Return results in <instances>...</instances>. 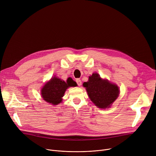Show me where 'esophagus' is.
Returning a JSON list of instances; mask_svg holds the SVG:
<instances>
[{
    "instance_id": "esophagus-1",
    "label": "esophagus",
    "mask_w": 156,
    "mask_h": 156,
    "mask_svg": "<svg viewBox=\"0 0 156 156\" xmlns=\"http://www.w3.org/2000/svg\"><path fill=\"white\" fill-rule=\"evenodd\" d=\"M76 83H77V84H78V86H80L81 85V81L80 79H77V80H76Z\"/></svg>"
}]
</instances>
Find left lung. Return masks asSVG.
I'll list each match as a JSON object with an SVG mask.
<instances>
[{
	"label": "left lung",
	"mask_w": 156,
	"mask_h": 156,
	"mask_svg": "<svg viewBox=\"0 0 156 156\" xmlns=\"http://www.w3.org/2000/svg\"><path fill=\"white\" fill-rule=\"evenodd\" d=\"M88 96L96 106L101 108L110 107L119 97V87L107 80L102 79L97 73L89 76L88 81L83 84Z\"/></svg>",
	"instance_id": "1"
}]
</instances>
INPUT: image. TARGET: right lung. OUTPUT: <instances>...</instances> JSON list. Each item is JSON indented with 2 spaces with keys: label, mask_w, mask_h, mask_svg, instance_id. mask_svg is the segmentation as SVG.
I'll use <instances>...</instances> for the list:
<instances>
[{
  "label": "right lung",
  "mask_w": 156,
  "mask_h": 156,
  "mask_svg": "<svg viewBox=\"0 0 156 156\" xmlns=\"http://www.w3.org/2000/svg\"><path fill=\"white\" fill-rule=\"evenodd\" d=\"M76 82L69 78L66 81L54 76L42 87L41 94L42 99L51 104L56 105L62 101L66 89L76 86Z\"/></svg>",
  "instance_id": "obj_1"
}]
</instances>
